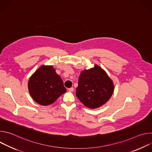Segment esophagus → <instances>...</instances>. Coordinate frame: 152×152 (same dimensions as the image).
I'll return each mask as SVG.
<instances>
[{
	"instance_id": "34e87169",
	"label": "esophagus",
	"mask_w": 152,
	"mask_h": 152,
	"mask_svg": "<svg viewBox=\"0 0 152 152\" xmlns=\"http://www.w3.org/2000/svg\"><path fill=\"white\" fill-rule=\"evenodd\" d=\"M69 91L70 92H73V91H74V88H73V87L70 88H69Z\"/></svg>"
}]
</instances>
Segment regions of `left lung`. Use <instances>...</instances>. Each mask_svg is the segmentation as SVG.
<instances>
[{
	"instance_id": "1",
	"label": "left lung",
	"mask_w": 152,
	"mask_h": 152,
	"mask_svg": "<svg viewBox=\"0 0 152 152\" xmlns=\"http://www.w3.org/2000/svg\"><path fill=\"white\" fill-rule=\"evenodd\" d=\"M114 84L106 72L99 66L82 71L79 77L76 95L86 107H99L110 99Z\"/></svg>"
}]
</instances>
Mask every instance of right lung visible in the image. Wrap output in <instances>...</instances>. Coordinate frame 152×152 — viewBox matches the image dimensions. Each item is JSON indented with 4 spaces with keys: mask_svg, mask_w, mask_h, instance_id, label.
Segmentation results:
<instances>
[{
    "mask_svg": "<svg viewBox=\"0 0 152 152\" xmlns=\"http://www.w3.org/2000/svg\"><path fill=\"white\" fill-rule=\"evenodd\" d=\"M28 89L32 99L41 105L53 103L65 92L63 81L52 66H41L30 77Z\"/></svg>",
    "mask_w": 152,
    "mask_h": 152,
    "instance_id": "right-lung-1",
    "label": "right lung"
}]
</instances>
